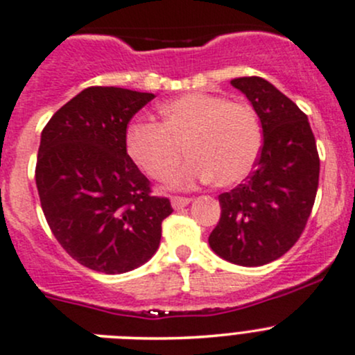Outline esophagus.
I'll use <instances>...</instances> for the list:
<instances>
[{"mask_svg":"<svg viewBox=\"0 0 355 355\" xmlns=\"http://www.w3.org/2000/svg\"><path fill=\"white\" fill-rule=\"evenodd\" d=\"M189 204H190L189 197H180V196L171 197V206H173V209H184L185 206H189Z\"/></svg>","mask_w":355,"mask_h":355,"instance_id":"obj_1","label":"esophagus"}]
</instances>
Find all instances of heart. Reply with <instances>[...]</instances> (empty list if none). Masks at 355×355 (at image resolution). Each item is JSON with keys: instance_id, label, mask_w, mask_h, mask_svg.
<instances>
[{"instance_id": "1", "label": "heart", "mask_w": 355, "mask_h": 355, "mask_svg": "<svg viewBox=\"0 0 355 355\" xmlns=\"http://www.w3.org/2000/svg\"><path fill=\"white\" fill-rule=\"evenodd\" d=\"M162 124L134 122L125 134L130 158L155 180H168L187 155L175 182L214 180L219 187L243 182L262 149L255 110L209 93H187L159 107Z\"/></svg>"}]
</instances>
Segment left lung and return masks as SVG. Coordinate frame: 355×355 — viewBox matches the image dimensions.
I'll list each match as a JSON object with an SVG mask.
<instances>
[{
    "label": "left lung",
    "mask_w": 355,
    "mask_h": 355,
    "mask_svg": "<svg viewBox=\"0 0 355 355\" xmlns=\"http://www.w3.org/2000/svg\"><path fill=\"white\" fill-rule=\"evenodd\" d=\"M231 85L252 102L263 143L243 184L219 196L221 218L209 245L227 262L259 267L300 240L318 190L320 156L308 117L284 93L259 76Z\"/></svg>",
    "instance_id": "8db88e82"
}]
</instances>
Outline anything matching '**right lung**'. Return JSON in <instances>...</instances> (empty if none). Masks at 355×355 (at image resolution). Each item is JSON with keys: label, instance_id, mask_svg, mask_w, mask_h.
<instances>
[{"label": "right lung", "instance_id": "right-lung-1", "mask_svg": "<svg viewBox=\"0 0 355 355\" xmlns=\"http://www.w3.org/2000/svg\"><path fill=\"white\" fill-rule=\"evenodd\" d=\"M153 93L89 87L55 112L40 137L35 184L59 245L81 266L122 274L158 250L166 197L128 155L130 119Z\"/></svg>", "mask_w": 355, "mask_h": 355}]
</instances>
